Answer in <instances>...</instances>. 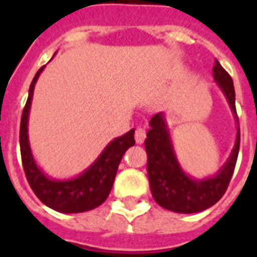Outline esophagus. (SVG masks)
Masks as SVG:
<instances>
[{
  "instance_id": "34e87169",
  "label": "esophagus",
  "mask_w": 257,
  "mask_h": 257,
  "mask_svg": "<svg viewBox=\"0 0 257 257\" xmlns=\"http://www.w3.org/2000/svg\"><path fill=\"white\" fill-rule=\"evenodd\" d=\"M147 137V131L144 128H137L136 132H135V140H136L137 144H143Z\"/></svg>"
}]
</instances>
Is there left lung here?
<instances>
[{
    "label": "left lung",
    "instance_id": "1",
    "mask_svg": "<svg viewBox=\"0 0 257 257\" xmlns=\"http://www.w3.org/2000/svg\"><path fill=\"white\" fill-rule=\"evenodd\" d=\"M212 72L216 84L227 98L237 124L233 149L225 164L216 175L207 179H193L187 175L176 157L171 135L165 124L164 113H157L149 121L151 129L145 139L149 187L156 203L176 213H196L217 203L227 191L239 155L240 128L236 113L233 81L217 60Z\"/></svg>",
    "mask_w": 257,
    "mask_h": 257
}]
</instances>
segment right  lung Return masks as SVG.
I'll return each instance as SVG.
<instances>
[{
  "label": "right lung",
  "mask_w": 257,
  "mask_h": 257,
  "mask_svg": "<svg viewBox=\"0 0 257 257\" xmlns=\"http://www.w3.org/2000/svg\"><path fill=\"white\" fill-rule=\"evenodd\" d=\"M45 65L38 69L30 84L29 96L22 112L20 148L24 171L30 188L46 207L61 213H80L94 209L104 203L114 183L117 168L126 149L135 145V129L109 143L89 168L73 179L56 180L44 173L34 160L28 136V122L34 85Z\"/></svg>",
  "instance_id": "add662e5"
}]
</instances>
